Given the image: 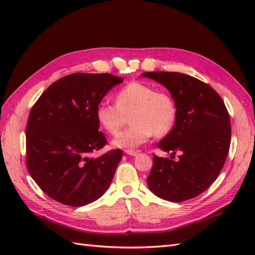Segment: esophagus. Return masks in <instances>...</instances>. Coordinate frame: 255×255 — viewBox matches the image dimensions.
<instances>
[{
    "label": "esophagus",
    "instance_id": "34e87169",
    "mask_svg": "<svg viewBox=\"0 0 255 255\" xmlns=\"http://www.w3.org/2000/svg\"><path fill=\"white\" fill-rule=\"evenodd\" d=\"M126 152V154H128V155H132V156H135V155H137V151H135V150H126L125 151Z\"/></svg>",
    "mask_w": 255,
    "mask_h": 255
}]
</instances>
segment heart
Segmentation results:
<instances>
[{"instance_id": "b5f03b06", "label": "heart", "mask_w": 255, "mask_h": 255, "mask_svg": "<svg viewBox=\"0 0 255 255\" xmlns=\"http://www.w3.org/2000/svg\"><path fill=\"white\" fill-rule=\"evenodd\" d=\"M129 116L130 126L113 140L117 148H135L173 128L177 107L171 95L142 82H130L116 94V104L99 103L96 117L107 133L118 134Z\"/></svg>"}]
</instances>
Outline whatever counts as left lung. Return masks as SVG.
<instances>
[{
	"label": "left lung",
	"mask_w": 255,
	"mask_h": 255,
	"mask_svg": "<svg viewBox=\"0 0 255 255\" xmlns=\"http://www.w3.org/2000/svg\"><path fill=\"white\" fill-rule=\"evenodd\" d=\"M165 86L176 103L173 128L157 143L171 159L154 155L146 179L160 199L182 202L202 194L217 179L231 142V121L225 102L210 85L179 72H144ZM175 151L181 155L172 161Z\"/></svg>",
	"instance_id": "left-lung-1"
}]
</instances>
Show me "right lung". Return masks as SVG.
<instances>
[{
    "label": "right lung",
    "instance_id": "1",
    "mask_svg": "<svg viewBox=\"0 0 255 255\" xmlns=\"http://www.w3.org/2000/svg\"><path fill=\"white\" fill-rule=\"evenodd\" d=\"M123 82L109 73H73L54 82L34 104L26 126V167L43 192L69 206L101 198L114 179L121 150L97 158L106 138L96 109Z\"/></svg>",
    "mask_w": 255,
    "mask_h": 255
}]
</instances>
